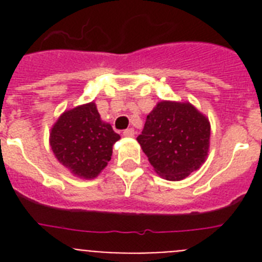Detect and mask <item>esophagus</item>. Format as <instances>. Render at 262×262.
<instances>
[{"mask_svg":"<svg viewBox=\"0 0 262 262\" xmlns=\"http://www.w3.org/2000/svg\"><path fill=\"white\" fill-rule=\"evenodd\" d=\"M123 135H124V136H128V138H129V136H134V135H135V129L131 128V127H129V128L124 129V131H123Z\"/></svg>","mask_w":262,"mask_h":262,"instance_id":"esophagus-1","label":"esophagus"}]
</instances>
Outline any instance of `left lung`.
Segmentation results:
<instances>
[{
  "mask_svg": "<svg viewBox=\"0 0 262 262\" xmlns=\"http://www.w3.org/2000/svg\"><path fill=\"white\" fill-rule=\"evenodd\" d=\"M136 140L157 174L180 181L205 163L210 122L189 102L161 101L147 115Z\"/></svg>",
  "mask_w": 262,
  "mask_h": 262,
  "instance_id": "1",
  "label": "left lung"
}]
</instances>
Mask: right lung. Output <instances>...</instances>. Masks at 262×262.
Segmentation results:
<instances>
[{
	"label": "right lung",
	"mask_w": 262,
	"mask_h": 262,
	"mask_svg": "<svg viewBox=\"0 0 262 262\" xmlns=\"http://www.w3.org/2000/svg\"><path fill=\"white\" fill-rule=\"evenodd\" d=\"M119 139L111 124L101 119L94 102L64 111L50 133L57 161L85 180L97 177L107 165Z\"/></svg>",
	"instance_id": "obj_1"
}]
</instances>
